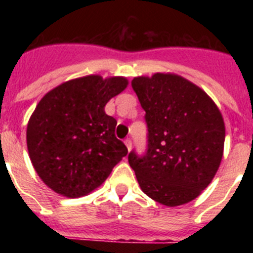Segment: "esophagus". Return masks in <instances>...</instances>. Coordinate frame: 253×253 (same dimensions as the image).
Listing matches in <instances>:
<instances>
[{
	"mask_svg": "<svg viewBox=\"0 0 253 253\" xmlns=\"http://www.w3.org/2000/svg\"><path fill=\"white\" fill-rule=\"evenodd\" d=\"M125 146H126V148H128V151H130L131 149V139L130 138H126V139L124 140Z\"/></svg>",
	"mask_w": 253,
	"mask_h": 253,
	"instance_id": "1",
	"label": "esophagus"
}]
</instances>
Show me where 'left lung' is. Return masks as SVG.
Listing matches in <instances>:
<instances>
[{
	"instance_id": "obj_1",
	"label": "left lung",
	"mask_w": 253,
	"mask_h": 253,
	"mask_svg": "<svg viewBox=\"0 0 253 253\" xmlns=\"http://www.w3.org/2000/svg\"><path fill=\"white\" fill-rule=\"evenodd\" d=\"M131 87L146 111L147 148L128 161L143 193L177 207L200 195L218 171L225 129L213 100L180 76L135 77Z\"/></svg>"
}]
</instances>
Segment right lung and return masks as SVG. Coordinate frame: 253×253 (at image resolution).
<instances>
[{
	"label": "right lung",
	"mask_w": 253,
	"mask_h": 253,
	"mask_svg": "<svg viewBox=\"0 0 253 253\" xmlns=\"http://www.w3.org/2000/svg\"><path fill=\"white\" fill-rule=\"evenodd\" d=\"M128 84L123 77L87 76L49 91L35 107L26 131L29 156L46 186L67 198L87 195L128 154L115 137L107 101Z\"/></svg>",
	"instance_id": "add662e5"
}]
</instances>
